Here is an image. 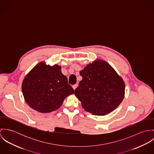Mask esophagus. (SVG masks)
<instances>
[{"mask_svg": "<svg viewBox=\"0 0 154 154\" xmlns=\"http://www.w3.org/2000/svg\"><path fill=\"white\" fill-rule=\"evenodd\" d=\"M78 84H75V85H73V89L75 90V89H76L77 87H78Z\"/></svg>", "mask_w": 154, "mask_h": 154, "instance_id": "obj_1", "label": "esophagus"}]
</instances>
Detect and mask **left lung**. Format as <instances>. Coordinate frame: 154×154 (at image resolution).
I'll use <instances>...</instances> for the list:
<instances>
[{"label": "left lung", "instance_id": "left-lung-1", "mask_svg": "<svg viewBox=\"0 0 154 154\" xmlns=\"http://www.w3.org/2000/svg\"><path fill=\"white\" fill-rule=\"evenodd\" d=\"M80 75L82 79L74 94L85 111L93 115L104 116L122 102L125 82L107 62L97 59L85 66Z\"/></svg>", "mask_w": 154, "mask_h": 154}]
</instances>
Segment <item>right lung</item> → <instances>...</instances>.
Returning <instances> with one entry per match:
<instances>
[{
  "label": "right lung",
  "instance_id": "right-lung-1",
  "mask_svg": "<svg viewBox=\"0 0 154 154\" xmlns=\"http://www.w3.org/2000/svg\"><path fill=\"white\" fill-rule=\"evenodd\" d=\"M61 68L57 65L50 66L41 62L25 76L22 93L31 109L42 113L55 111L60 107L67 96L74 93Z\"/></svg>",
  "mask_w": 154,
  "mask_h": 154
}]
</instances>
